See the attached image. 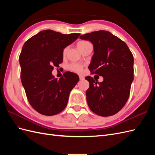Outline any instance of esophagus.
<instances>
[{
    "label": "esophagus",
    "mask_w": 155,
    "mask_h": 155,
    "mask_svg": "<svg viewBox=\"0 0 155 155\" xmlns=\"http://www.w3.org/2000/svg\"><path fill=\"white\" fill-rule=\"evenodd\" d=\"M79 79H80V80H84V79H85V78L82 76H79Z\"/></svg>",
    "instance_id": "34e87169"
}]
</instances>
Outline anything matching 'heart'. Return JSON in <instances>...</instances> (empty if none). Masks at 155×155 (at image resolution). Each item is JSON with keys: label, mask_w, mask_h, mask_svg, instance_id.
Wrapping results in <instances>:
<instances>
[{"label": "heart", "mask_w": 155, "mask_h": 155, "mask_svg": "<svg viewBox=\"0 0 155 155\" xmlns=\"http://www.w3.org/2000/svg\"><path fill=\"white\" fill-rule=\"evenodd\" d=\"M90 43H88V41H79L78 43H77V47L79 50H81L85 46L89 44ZM67 48H64L63 50V55H65L67 54ZM69 69L70 70H72V71L74 72H76V73H81L82 72V70H83V65L81 64H76V63H74V64H71L69 65L68 67Z\"/></svg>", "instance_id": "1"}]
</instances>
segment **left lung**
I'll list each match as a JSON object with an SVG mask.
<instances>
[{"mask_svg":"<svg viewBox=\"0 0 155 155\" xmlns=\"http://www.w3.org/2000/svg\"><path fill=\"white\" fill-rule=\"evenodd\" d=\"M79 38L89 41L94 46L88 69L104 78L100 83L91 76L85 78L90 84L86 91L88 105L99 116L114 115L129 99L134 79L133 55L125 42L109 31H96Z\"/></svg>","mask_w":155,"mask_h":155,"instance_id":"1","label":"left lung"}]
</instances>
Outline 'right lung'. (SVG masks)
<instances>
[{"instance_id":"1","label":"right lung","mask_w":155,"mask_h":155,"mask_svg":"<svg viewBox=\"0 0 155 155\" xmlns=\"http://www.w3.org/2000/svg\"><path fill=\"white\" fill-rule=\"evenodd\" d=\"M79 35L46 30L31 37L22 46L19 56L21 82L31 106L41 114H58L67 105L79 76L67 72L58 79L51 72L63 62V50Z\"/></svg>"}]
</instances>
